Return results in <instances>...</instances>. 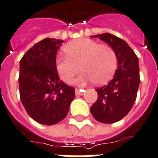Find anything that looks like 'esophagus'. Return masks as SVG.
<instances>
[{
  "label": "esophagus",
  "instance_id": "esophagus-1",
  "mask_svg": "<svg viewBox=\"0 0 158 158\" xmlns=\"http://www.w3.org/2000/svg\"><path fill=\"white\" fill-rule=\"evenodd\" d=\"M83 92H84V90H79L78 88L75 89V94L76 95H83Z\"/></svg>",
  "mask_w": 158,
  "mask_h": 158
}]
</instances>
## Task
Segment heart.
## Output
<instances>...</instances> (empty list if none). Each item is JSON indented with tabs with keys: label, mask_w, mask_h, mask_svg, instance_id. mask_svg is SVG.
Masks as SVG:
<instances>
[{
	"label": "heart",
	"mask_w": 158,
	"mask_h": 158,
	"mask_svg": "<svg viewBox=\"0 0 158 158\" xmlns=\"http://www.w3.org/2000/svg\"><path fill=\"white\" fill-rule=\"evenodd\" d=\"M67 56L56 57V68L60 79L67 83L73 81L79 68L83 70L76 83L85 85L94 81L97 84L106 83L117 68V56L112 48L87 38L71 41L64 48Z\"/></svg>",
	"instance_id": "b5f03b06"
}]
</instances>
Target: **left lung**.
<instances>
[{
	"mask_svg": "<svg viewBox=\"0 0 158 158\" xmlns=\"http://www.w3.org/2000/svg\"><path fill=\"white\" fill-rule=\"evenodd\" d=\"M91 37H98L113 48L118 69L107 85L95 90L98 98L91 106L90 113L99 123H116L130 112L136 100L140 83L138 58L126 41L112 34Z\"/></svg>",
	"mask_w": 158,
	"mask_h": 158,
	"instance_id": "8db88e82",
	"label": "left lung"
}]
</instances>
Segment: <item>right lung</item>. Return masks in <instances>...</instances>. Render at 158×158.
I'll return each instance as SVG.
<instances>
[{"label": "right lung", "instance_id": "right-lung-1", "mask_svg": "<svg viewBox=\"0 0 158 158\" xmlns=\"http://www.w3.org/2000/svg\"><path fill=\"white\" fill-rule=\"evenodd\" d=\"M64 40L45 38L35 44L20 61V97L26 111L43 125L60 123L68 114L75 88L60 80L56 54Z\"/></svg>", "mask_w": 158, "mask_h": 158}]
</instances>
